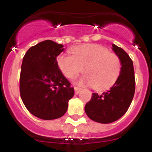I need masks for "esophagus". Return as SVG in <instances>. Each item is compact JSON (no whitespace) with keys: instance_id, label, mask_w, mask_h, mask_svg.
<instances>
[{"instance_id":"1","label":"esophagus","mask_w":152,"mask_h":152,"mask_svg":"<svg viewBox=\"0 0 152 152\" xmlns=\"http://www.w3.org/2000/svg\"><path fill=\"white\" fill-rule=\"evenodd\" d=\"M74 88H75V92L76 94H77L80 91V88H78V87H74Z\"/></svg>"}]
</instances>
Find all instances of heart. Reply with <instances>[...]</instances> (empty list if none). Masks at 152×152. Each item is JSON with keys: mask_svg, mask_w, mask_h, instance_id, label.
<instances>
[{"mask_svg": "<svg viewBox=\"0 0 152 152\" xmlns=\"http://www.w3.org/2000/svg\"><path fill=\"white\" fill-rule=\"evenodd\" d=\"M58 66L63 75L73 79L82 72L84 75L77 80L80 85H93L96 90L112 87L121 74L119 56L98 44L76 47L72 56L61 54L57 58Z\"/></svg>", "mask_w": 152, "mask_h": 152, "instance_id": "1", "label": "heart"}]
</instances>
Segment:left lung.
I'll use <instances>...</instances> for the list:
<instances>
[{
	"mask_svg": "<svg viewBox=\"0 0 152 152\" xmlns=\"http://www.w3.org/2000/svg\"><path fill=\"white\" fill-rule=\"evenodd\" d=\"M113 50L121 61V74L112 88L101 95L93 93L85 105L86 114L94 121L110 123L126 113L133 99L135 89L132 60L122 48L113 44Z\"/></svg>",
	"mask_w": 152,
	"mask_h": 152,
	"instance_id": "obj_1",
	"label": "left lung"
}]
</instances>
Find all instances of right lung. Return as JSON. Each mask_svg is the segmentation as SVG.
Wrapping results in <instances>:
<instances>
[{"label": "right lung", "instance_id": "right-lung-1", "mask_svg": "<svg viewBox=\"0 0 152 152\" xmlns=\"http://www.w3.org/2000/svg\"><path fill=\"white\" fill-rule=\"evenodd\" d=\"M63 45L52 40L30 47L23 58L20 93L24 105L33 116L45 120L60 118L75 94L71 83L58 68L57 56Z\"/></svg>", "mask_w": 152, "mask_h": 152}]
</instances>
